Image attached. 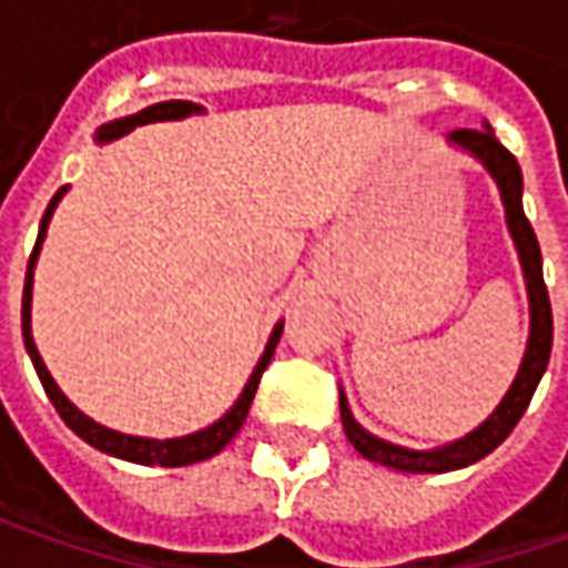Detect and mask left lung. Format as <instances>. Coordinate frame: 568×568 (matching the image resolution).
<instances>
[{"label":"left lung","mask_w":568,"mask_h":568,"mask_svg":"<svg viewBox=\"0 0 568 568\" xmlns=\"http://www.w3.org/2000/svg\"><path fill=\"white\" fill-rule=\"evenodd\" d=\"M448 139L462 144L474 158H480L484 166L493 173V180L499 183L503 205H506V221H509L515 246H518V255H521L528 296H531V338H528V351H525V361H521V369L515 376L513 388L503 398V404L493 410L490 420L477 426L465 439H458V443H452L446 448H436V452H410V448L392 446L385 439L369 436L351 417L347 398L341 392V424H344L351 446L357 448L363 458L376 462V465L395 470H414V474H446V470L468 468L474 462H480L484 455H490L493 448L513 433L515 424L521 420V414L528 410L537 382H540L547 363H550V347H554V310H550L544 268H540V246H537L535 227H531V221L525 217V207H521V166L515 161L513 151H506L499 144L490 125L487 129H455Z\"/></svg>","instance_id":"obj_1"}]
</instances>
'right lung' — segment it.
Instances as JSON below:
<instances>
[{
  "mask_svg": "<svg viewBox=\"0 0 568 568\" xmlns=\"http://www.w3.org/2000/svg\"><path fill=\"white\" fill-rule=\"evenodd\" d=\"M195 110H199V106H195V103H186V100H164V103H154V106H148V110H142V113H135V116H125V120H116V122H110V125H103V129H100V142L120 139V135L132 132L135 125H144V122L183 120V116L195 113ZM62 192H65V189H59V192H55L53 202L47 205L43 221H40L37 246H33L31 252L28 277H24V296H21V328H24V347H28V354H31L37 376H40V382H43V392L50 395V402H53V407L59 410V417L65 420V426H69V429H75L78 436H81L88 446L100 448V452H106V455H116V458L135 462V465H161V468H183V465H195V462H205V458H211V455H217V452L227 446L230 439L240 433V426H243L246 414H250V404L252 398H255L258 379H262L265 366H268V361H272L274 347H277V338H281V325L272 332L268 347H265V354H262L258 366L252 369V376L250 382H246V388H243V395H240V402L233 404L217 424H211L207 429H202V433H192V436H183V439H139V436H122V433H113V429H106V426L88 420V417L78 410L75 404L69 402V398L59 392V385H55L53 376L47 373V366H43V361H40V354H37V347H33V338H31L33 262H37V252H40V243H43V233H47V224H50V214H53L55 202L62 199Z\"/></svg>",
  "mask_w": 568,
  "mask_h": 568,
  "instance_id": "add662e5",
  "label": "right lung"
}]
</instances>
